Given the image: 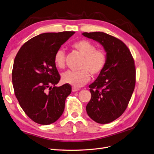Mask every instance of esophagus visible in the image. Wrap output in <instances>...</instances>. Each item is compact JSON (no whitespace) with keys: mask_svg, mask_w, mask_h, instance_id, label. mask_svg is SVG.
Returning <instances> with one entry per match:
<instances>
[{"mask_svg":"<svg viewBox=\"0 0 154 154\" xmlns=\"http://www.w3.org/2000/svg\"><path fill=\"white\" fill-rule=\"evenodd\" d=\"M79 90H80V89L76 88V87H72V92H76V91H78Z\"/></svg>","mask_w":154,"mask_h":154,"instance_id":"34e87169","label":"esophagus"}]
</instances>
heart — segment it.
Returning a JSON list of instances; mask_svg holds the SVG:
<instances>
[{
  "mask_svg": "<svg viewBox=\"0 0 154 154\" xmlns=\"http://www.w3.org/2000/svg\"><path fill=\"white\" fill-rule=\"evenodd\" d=\"M72 47L84 57L80 71L68 70L62 75V81L74 87H82L88 82L91 78L90 73L97 76L102 72L107 63V54L104 49L97 48V46L90 41L81 39L72 44ZM54 61L57 67H65V52L61 49L56 52Z\"/></svg>",
  "mask_w": 154,
  "mask_h": 154,
  "instance_id": "b5f03b06",
  "label": "heart"
}]
</instances>
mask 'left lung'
Masks as SVG:
<instances>
[{"label":"left lung","mask_w":154,"mask_h":154,"mask_svg":"<svg viewBox=\"0 0 154 154\" xmlns=\"http://www.w3.org/2000/svg\"><path fill=\"white\" fill-rule=\"evenodd\" d=\"M82 35L100 43L107 54L104 69L89 86L91 98L87 113L97 123H109L125 111L134 91V60L126 45L113 36L101 32Z\"/></svg>","instance_id":"obj_1"}]
</instances>
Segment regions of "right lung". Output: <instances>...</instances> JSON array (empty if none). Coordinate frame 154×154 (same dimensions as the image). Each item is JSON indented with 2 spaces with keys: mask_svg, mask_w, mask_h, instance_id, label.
I'll list each match as a JSON object with an SVG mask.
<instances>
[{
  "mask_svg": "<svg viewBox=\"0 0 154 154\" xmlns=\"http://www.w3.org/2000/svg\"><path fill=\"white\" fill-rule=\"evenodd\" d=\"M74 32L44 33L28 40L14 60L12 83L19 104L35 122L48 125L63 114L71 87L60 80L54 56ZM54 86V87L52 86Z\"/></svg>",
  "mask_w": 154,
  "mask_h": 154,
  "instance_id": "obj_1",
  "label": "right lung"
}]
</instances>
